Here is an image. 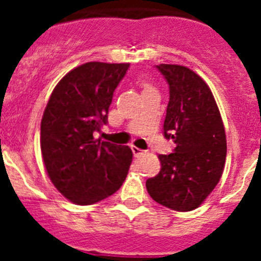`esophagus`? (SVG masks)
<instances>
[{
  "label": "esophagus",
  "mask_w": 261,
  "mask_h": 261,
  "mask_svg": "<svg viewBox=\"0 0 261 261\" xmlns=\"http://www.w3.org/2000/svg\"><path fill=\"white\" fill-rule=\"evenodd\" d=\"M132 151H133V155L135 156H140L145 153L144 150H141V149H138V147H136V146H132Z\"/></svg>",
  "instance_id": "esophagus-1"
}]
</instances>
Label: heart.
<instances>
[{
    "label": "heart",
    "instance_id": "obj_1",
    "mask_svg": "<svg viewBox=\"0 0 261 261\" xmlns=\"http://www.w3.org/2000/svg\"><path fill=\"white\" fill-rule=\"evenodd\" d=\"M140 84H141V86H142V89H144V91H147V90L153 89V87H151V85L147 84V82H145V81H141Z\"/></svg>",
    "mask_w": 261,
    "mask_h": 261
}]
</instances>
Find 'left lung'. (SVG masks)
Returning <instances> with one entry per match:
<instances>
[{"label":"left lung","instance_id":"obj_1","mask_svg":"<svg viewBox=\"0 0 261 261\" xmlns=\"http://www.w3.org/2000/svg\"><path fill=\"white\" fill-rule=\"evenodd\" d=\"M170 87L163 133L174 153L161 154V171L146 180L151 199L172 211L199 208L222 176L226 135L205 81L187 66L156 65Z\"/></svg>","mask_w":261,"mask_h":261}]
</instances>
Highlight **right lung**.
Returning <instances> with one entry per match:
<instances>
[{"instance_id": "add662e5", "label": "right lung", "mask_w": 261, "mask_h": 261, "mask_svg": "<svg viewBox=\"0 0 261 261\" xmlns=\"http://www.w3.org/2000/svg\"><path fill=\"white\" fill-rule=\"evenodd\" d=\"M128 68L126 62H86L50 94L40 125L41 155L53 186L74 204L107 199L128 175L132 150L94 137L107 124L114 91Z\"/></svg>"}]
</instances>
